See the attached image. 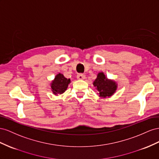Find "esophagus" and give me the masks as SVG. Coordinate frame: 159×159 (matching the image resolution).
<instances>
[{
	"mask_svg": "<svg viewBox=\"0 0 159 159\" xmlns=\"http://www.w3.org/2000/svg\"><path fill=\"white\" fill-rule=\"evenodd\" d=\"M77 79L79 80H84L85 79V76L82 73H79L77 75Z\"/></svg>",
	"mask_w": 159,
	"mask_h": 159,
	"instance_id": "esophagus-1",
	"label": "esophagus"
}]
</instances>
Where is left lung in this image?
Wrapping results in <instances>:
<instances>
[{"label": "left lung", "mask_w": 159, "mask_h": 159, "mask_svg": "<svg viewBox=\"0 0 159 159\" xmlns=\"http://www.w3.org/2000/svg\"><path fill=\"white\" fill-rule=\"evenodd\" d=\"M93 84L98 90L99 96L103 98L112 95L116 91L117 87L116 83L107 79L103 72H100L98 74Z\"/></svg>", "instance_id": "1"}]
</instances>
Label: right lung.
I'll return each instance as SVG.
<instances>
[{
	"label": "right lung",
	"instance_id": "add662e5",
	"mask_svg": "<svg viewBox=\"0 0 159 159\" xmlns=\"http://www.w3.org/2000/svg\"><path fill=\"white\" fill-rule=\"evenodd\" d=\"M70 82V80L69 79H67L61 73L58 74L51 84L53 93L54 94L63 93L66 90Z\"/></svg>",
	"mask_w": 159,
	"mask_h": 159
}]
</instances>
